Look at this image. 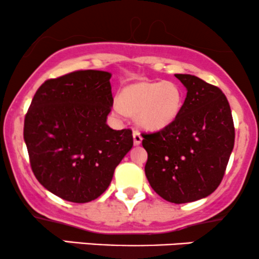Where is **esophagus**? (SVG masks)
I'll return each instance as SVG.
<instances>
[{
	"label": "esophagus",
	"instance_id": "1",
	"mask_svg": "<svg viewBox=\"0 0 259 259\" xmlns=\"http://www.w3.org/2000/svg\"><path fill=\"white\" fill-rule=\"evenodd\" d=\"M133 138H134V145H136V146H139V145L142 142L141 134H140L139 132H136V130H134L133 132Z\"/></svg>",
	"mask_w": 259,
	"mask_h": 259
}]
</instances>
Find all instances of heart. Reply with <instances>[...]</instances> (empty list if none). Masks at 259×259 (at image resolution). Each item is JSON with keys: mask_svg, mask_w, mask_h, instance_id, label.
Segmentation results:
<instances>
[{"mask_svg": "<svg viewBox=\"0 0 259 259\" xmlns=\"http://www.w3.org/2000/svg\"><path fill=\"white\" fill-rule=\"evenodd\" d=\"M184 96L174 81H138L125 86L114 103L118 114L135 115L139 126L157 132L174 123L183 108Z\"/></svg>", "mask_w": 259, "mask_h": 259, "instance_id": "1", "label": "heart"}]
</instances>
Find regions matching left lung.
I'll list each match as a JSON object with an SVG mask.
<instances>
[{
  "instance_id": "8db88e82",
  "label": "left lung",
  "mask_w": 259,
  "mask_h": 259,
  "mask_svg": "<svg viewBox=\"0 0 259 259\" xmlns=\"http://www.w3.org/2000/svg\"><path fill=\"white\" fill-rule=\"evenodd\" d=\"M187 94L170 125L142 134L145 174L160 197L187 203L207 197L222 183L235 142L229 102L214 85L190 74H175Z\"/></svg>"
}]
</instances>
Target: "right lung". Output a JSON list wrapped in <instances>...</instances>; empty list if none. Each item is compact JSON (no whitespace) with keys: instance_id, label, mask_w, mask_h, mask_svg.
<instances>
[{"instance_id":"1","label":"right lung","mask_w":259,"mask_h":259,"mask_svg":"<svg viewBox=\"0 0 259 259\" xmlns=\"http://www.w3.org/2000/svg\"><path fill=\"white\" fill-rule=\"evenodd\" d=\"M112 74L76 70L46 80L24 120V141L38 183L65 201L85 203L111 184L133 147L130 129L113 130Z\"/></svg>"}]
</instances>
